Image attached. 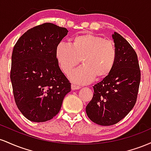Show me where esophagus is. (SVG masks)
Instances as JSON below:
<instances>
[{
	"instance_id": "34e87169",
	"label": "esophagus",
	"mask_w": 151,
	"mask_h": 151,
	"mask_svg": "<svg viewBox=\"0 0 151 151\" xmlns=\"http://www.w3.org/2000/svg\"><path fill=\"white\" fill-rule=\"evenodd\" d=\"M72 90H76V89H80V86H77V85H75V84H72Z\"/></svg>"
}]
</instances>
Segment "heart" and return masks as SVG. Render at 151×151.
<instances>
[{
	"label": "heart",
	"mask_w": 151,
	"mask_h": 151,
	"mask_svg": "<svg viewBox=\"0 0 151 151\" xmlns=\"http://www.w3.org/2000/svg\"><path fill=\"white\" fill-rule=\"evenodd\" d=\"M57 61L62 72L70 74L74 67L83 65L70 74L71 80L77 84H88L94 78L104 77L111 72L116 50L113 41L93 35L77 36L72 45L60 42L55 51Z\"/></svg>",
	"instance_id": "1"
}]
</instances>
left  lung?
<instances>
[{"label": "left lung", "mask_w": 151, "mask_h": 151, "mask_svg": "<svg viewBox=\"0 0 151 151\" xmlns=\"http://www.w3.org/2000/svg\"><path fill=\"white\" fill-rule=\"evenodd\" d=\"M116 59L111 72L93 86V96L86 107L95 124H117L133 108L141 81L138 57L129 42L117 32L112 35Z\"/></svg>", "instance_id": "8db88e82"}]
</instances>
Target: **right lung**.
<instances>
[{"label": "right lung", "instance_id": "add662e5", "mask_svg": "<svg viewBox=\"0 0 151 151\" xmlns=\"http://www.w3.org/2000/svg\"><path fill=\"white\" fill-rule=\"evenodd\" d=\"M67 32L65 27L46 22L25 32L13 47L10 80L15 101L31 121L55 117L71 91V83L55 56L57 46Z\"/></svg>", "mask_w": 151, "mask_h": 151}]
</instances>
